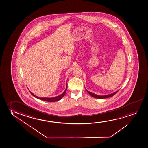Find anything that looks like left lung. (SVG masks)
Segmentation results:
<instances>
[{"instance_id":"obj_1","label":"left lung","mask_w":148,"mask_h":148,"mask_svg":"<svg viewBox=\"0 0 148 148\" xmlns=\"http://www.w3.org/2000/svg\"><path fill=\"white\" fill-rule=\"evenodd\" d=\"M87 91L88 93L89 94H90L91 96L93 97L94 98H99V99H103V98H108V97H111V96H113V95H115L119 91H116V92L113 93H112V94H108V95H103V96H100V95H96V94L93 93L92 92H89L88 90H87Z\"/></svg>"}]
</instances>
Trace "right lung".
Returning a JSON list of instances; mask_svg holds the SVG:
<instances>
[{
	"mask_svg": "<svg viewBox=\"0 0 148 148\" xmlns=\"http://www.w3.org/2000/svg\"><path fill=\"white\" fill-rule=\"evenodd\" d=\"M67 86L66 87V90H65V91L62 93V94H61V95H60L59 96H56V97H53V98H42V97H38V96H36L34 94H33L32 92H30L31 94L33 95V96L35 97H36V98H38V99H40V100H43V101H48V102H54V101H58L59 100H60L63 97L64 95H65V94L66 92V90H67Z\"/></svg>",
	"mask_w": 148,
	"mask_h": 148,
	"instance_id": "right-lung-1",
	"label": "right lung"
}]
</instances>
